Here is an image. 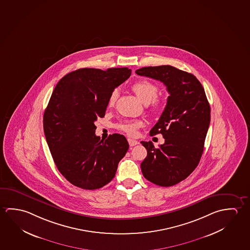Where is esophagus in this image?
Returning a JSON list of instances; mask_svg holds the SVG:
<instances>
[{"mask_svg": "<svg viewBox=\"0 0 250 250\" xmlns=\"http://www.w3.org/2000/svg\"><path fill=\"white\" fill-rule=\"evenodd\" d=\"M128 143L130 145V146H134L136 145H139V142L135 139H128Z\"/></svg>", "mask_w": 250, "mask_h": 250, "instance_id": "1", "label": "esophagus"}]
</instances>
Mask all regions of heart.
<instances>
[{"label": "heart", "mask_w": 250, "mask_h": 250, "mask_svg": "<svg viewBox=\"0 0 250 250\" xmlns=\"http://www.w3.org/2000/svg\"><path fill=\"white\" fill-rule=\"evenodd\" d=\"M131 90L142 102L147 104L151 111H159L163 106L162 99L157 97L159 87L148 80H138L131 85ZM118 99V91L113 90L109 98V106H113ZM145 122L141 119H124L116 125V128L130 136H135L139 127L143 126Z\"/></svg>", "instance_id": "heart-1"}]
</instances>
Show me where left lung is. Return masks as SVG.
<instances>
[{"label":"left lung","instance_id":"1","mask_svg":"<svg viewBox=\"0 0 250 250\" xmlns=\"http://www.w3.org/2000/svg\"><path fill=\"white\" fill-rule=\"evenodd\" d=\"M139 76L163 83L167 103L150 135L161 133L165 143L155 148L141 141L147 156L141 163L144 177L160 187H171L185 180L201 160L210 124V105L204 88L192 74L171 65L144 67Z\"/></svg>","mask_w":250,"mask_h":250}]
</instances>
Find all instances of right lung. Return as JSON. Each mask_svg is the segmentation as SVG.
Instances as JSON below:
<instances>
[{"instance_id": "obj_1", "label": "right lung", "mask_w": 250, "mask_h": 250, "mask_svg": "<svg viewBox=\"0 0 250 250\" xmlns=\"http://www.w3.org/2000/svg\"><path fill=\"white\" fill-rule=\"evenodd\" d=\"M131 73L128 68H83L65 75L54 89L43 114L46 141L59 172L78 188L94 190L111 182L128 151L125 136L114 133L104 141L94 123Z\"/></svg>"}]
</instances>
